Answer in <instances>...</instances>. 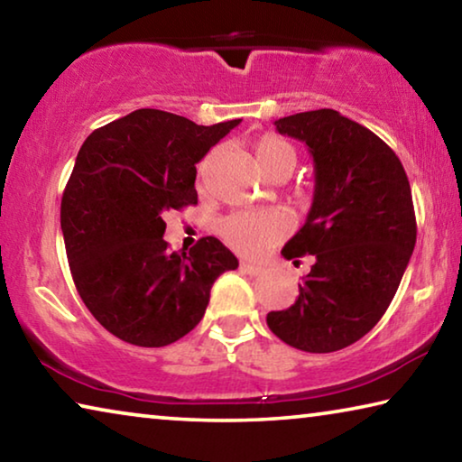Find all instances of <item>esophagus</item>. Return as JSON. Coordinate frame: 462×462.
I'll return each instance as SVG.
<instances>
[{
    "instance_id": "1",
    "label": "esophagus",
    "mask_w": 462,
    "mask_h": 462,
    "mask_svg": "<svg viewBox=\"0 0 462 462\" xmlns=\"http://www.w3.org/2000/svg\"><path fill=\"white\" fill-rule=\"evenodd\" d=\"M240 269H243L245 273H248V275H261L263 271H265L263 267H259V265H253V263H246V261L240 263Z\"/></svg>"
}]
</instances>
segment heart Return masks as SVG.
<instances>
[{"mask_svg":"<svg viewBox=\"0 0 462 462\" xmlns=\"http://www.w3.org/2000/svg\"><path fill=\"white\" fill-rule=\"evenodd\" d=\"M254 158L267 177H280L291 174L296 166L298 153L288 139L275 134H265L253 143ZM214 153H209L199 166L203 177L209 171ZM291 230L290 219L282 211H238L219 224V234L234 251L246 254V257H261L269 248H273L280 240L288 236Z\"/></svg>","mask_w":462,"mask_h":462,"instance_id":"heart-1","label":"heart"}]
</instances>
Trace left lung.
Instances as JSON below:
<instances>
[{
  "label": "left lung",
  "mask_w": 462,
  "mask_h": 462,
  "mask_svg": "<svg viewBox=\"0 0 462 462\" xmlns=\"http://www.w3.org/2000/svg\"><path fill=\"white\" fill-rule=\"evenodd\" d=\"M275 127L314 158L312 208L282 251L312 254L314 265L296 302L269 312L267 325L291 347L328 354L362 339L397 294L417 238L411 187L397 153L333 108L283 116Z\"/></svg>",
  "instance_id": "1"
}]
</instances>
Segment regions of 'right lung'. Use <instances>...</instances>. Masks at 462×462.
<instances>
[{
    "mask_svg": "<svg viewBox=\"0 0 462 462\" xmlns=\"http://www.w3.org/2000/svg\"><path fill=\"white\" fill-rule=\"evenodd\" d=\"M240 119L205 127L139 108L92 131L61 197L73 283L108 333L162 347L199 325L211 285L238 259L217 238L171 253L164 211L197 203L195 164Z\"/></svg>",
    "mask_w": 462,
    "mask_h": 462,
    "instance_id": "add662e5",
    "label": "right lung"
}]
</instances>
